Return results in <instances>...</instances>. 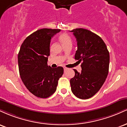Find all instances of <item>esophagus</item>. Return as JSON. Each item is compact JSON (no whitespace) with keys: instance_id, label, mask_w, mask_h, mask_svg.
<instances>
[{"instance_id":"1","label":"esophagus","mask_w":127,"mask_h":127,"mask_svg":"<svg viewBox=\"0 0 127 127\" xmlns=\"http://www.w3.org/2000/svg\"><path fill=\"white\" fill-rule=\"evenodd\" d=\"M67 68H66V67H64V70H67Z\"/></svg>"}]
</instances>
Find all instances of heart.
<instances>
[{
  "instance_id": "heart-1",
  "label": "heart",
  "mask_w": 127,
  "mask_h": 127,
  "mask_svg": "<svg viewBox=\"0 0 127 127\" xmlns=\"http://www.w3.org/2000/svg\"><path fill=\"white\" fill-rule=\"evenodd\" d=\"M59 40H60L61 43H62L63 45L70 43H72V38H71V37L68 34L65 33H62L59 36Z\"/></svg>"
}]
</instances>
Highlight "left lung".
Segmentation results:
<instances>
[{"label": "left lung", "mask_w": 127, "mask_h": 127, "mask_svg": "<svg viewBox=\"0 0 127 127\" xmlns=\"http://www.w3.org/2000/svg\"><path fill=\"white\" fill-rule=\"evenodd\" d=\"M73 32L78 49L75 59L81 64L82 70L74 69L75 75L70 81L72 93L78 98L88 99L101 88L109 73L110 56L107 46L100 36L84 29Z\"/></svg>", "instance_id": "left-lung-1"}]
</instances>
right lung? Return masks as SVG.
<instances>
[{"label":"right lung","mask_w":127,"mask_h":127,"mask_svg":"<svg viewBox=\"0 0 127 127\" xmlns=\"http://www.w3.org/2000/svg\"><path fill=\"white\" fill-rule=\"evenodd\" d=\"M60 29H42L29 35L22 43L18 55L19 72L24 85L39 98H48L56 91L63 74L62 67H48L51 39Z\"/></svg>","instance_id":"right-lung-1"}]
</instances>
